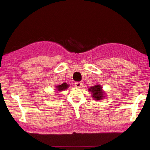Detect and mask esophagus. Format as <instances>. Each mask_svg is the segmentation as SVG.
Segmentation results:
<instances>
[{"mask_svg":"<svg viewBox=\"0 0 150 150\" xmlns=\"http://www.w3.org/2000/svg\"><path fill=\"white\" fill-rule=\"evenodd\" d=\"M74 84H75V86L76 87H80L82 85V83L81 82H76Z\"/></svg>","mask_w":150,"mask_h":150,"instance_id":"esophagus-1","label":"esophagus"}]
</instances>
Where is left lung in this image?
<instances>
[{
    "label": "left lung",
    "instance_id": "obj_1",
    "mask_svg": "<svg viewBox=\"0 0 150 150\" xmlns=\"http://www.w3.org/2000/svg\"><path fill=\"white\" fill-rule=\"evenodd\" d=\"M92 93V97L97 100H99L103 99L104 97V92L102 91V87L100 85H97L91 87L89 89Z\"/></svg>",
    "mask_w": 150,
    "mask_h": 150
}]
</instances>
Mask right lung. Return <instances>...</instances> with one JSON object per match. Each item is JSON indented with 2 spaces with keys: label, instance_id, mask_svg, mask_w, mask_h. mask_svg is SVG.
<instances>
[{
  "label": "right lung",
  "instance_id": "1",
  "mask_svg": "<svg viewBox=\"0 0 150 150\" xmlns=\"http://www.w3.org/2000/svg\"><path fill=\"white\" fill-rule=\"evenodd\" d=\"M68 86H69L66 83H63V84H62L61 85L56 86V88H57L58 91H63V90L66 89L68 87Z\"/></svg>",
  "mask_w": 150,
  "mask_h": 150
}]
</instances>
